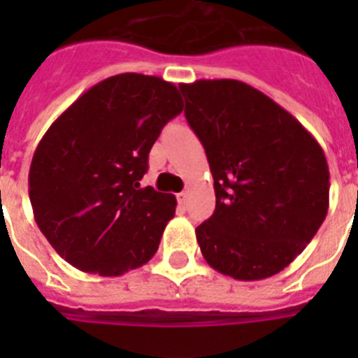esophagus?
<instances>
[{
  "instance_id": "1",
  "label": "esophagus",
  "mask_w": 358,
  "mask_h": 358,
  "mask_svg": "<svg viewBox=\"0 0 358 358\" xmlns=\"http://www.w3.org/2000/svg\"><path fill=\"white\" fill-rule=\"evenodd\" d=\"M176 199H178V204L182 208L187 206V201H189V195H187V191H182V193H178L176 195Z\"/></svg>"
}]
</instances>
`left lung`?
Segmentation results:
<instances>
[{
  "label": "left lung",
  "instance_id": "8db88e82",
  "mask_svg": "<svg viewBox=\"0 0 358 358\" xmlns=\"http://www.w3.org/2000/svg\"><path fill=\"white\" fill-rule=\"evenodd\" d=\"M180 91L215 189V212L195 230L204 260L236 280L277 275L325 221V152L294 115L243 81L199 80Z\"/></svg>",
  "mask_w": 358,
  "mask_h": 358
}]
</instances>
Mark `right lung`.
Here are the masks:
<instances>
[{
  "mask_svg": "<svg viewBox=\"0 0 358 358\" xmlns=\"http://www.w3.org/2000/svg\"><path fill=\"white\" fill-rule=\"evenodd\" d=\"M182 109L174 83L128 72L91 87L48 128L31 162L29 201L61 258L119 277L156 255L176 199L141 187V178L162 128Z\"/></svg>",
  "mask_w": 358,
  "mask_h": 358,
  "instance_id": "right-lung-1",
  "label": "right lung"
}]
</instances>
